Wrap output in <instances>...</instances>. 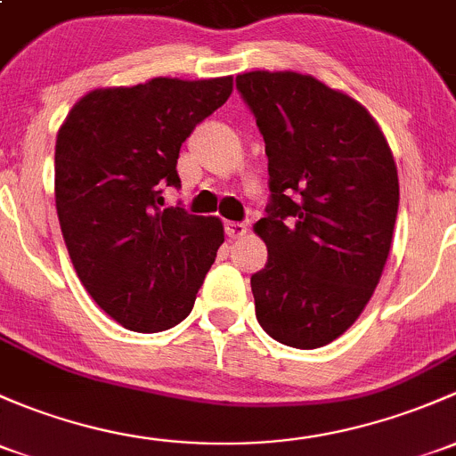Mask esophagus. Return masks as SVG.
Listing matches in <instances>:
<instances>
[{
    "mask_svg": "<svg viewBox=\"0 0 456 456\" xmlns=\"http://www.w3.org/2000/svg\"><path fill=\"white\" fill-rule=\"evenodd\" d=\"M224 232H227L229 238H240L248 232V227L244 223H227L224 224Z\"/></svg>",
    "mask_w": 456,
    "mask_h": 456,
    "instance_id": "esophagus-1",
    "label": "esophagus"
}]
</instances>
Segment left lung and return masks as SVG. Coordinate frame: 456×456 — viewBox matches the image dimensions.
<instances>
[{
    "mask_svg": "<svg viewBox=\"0 0 456 456\" xmlns=\"http://www.w3.org/2000/svg\"><path fill=\"white\" fill-rule=\"evenodd\" d=\"M236 87L266 143L271 203L253 232L268 262L251 277L268 337L332 343L371 299L395 227L393 152L358 100L297 71H247Z\"/></svg>",
    "mask_w": 456,
    "mask_h": 456,
    "instance_id": "left-lung-1",
    "label": "left lung"
}]
</instances>
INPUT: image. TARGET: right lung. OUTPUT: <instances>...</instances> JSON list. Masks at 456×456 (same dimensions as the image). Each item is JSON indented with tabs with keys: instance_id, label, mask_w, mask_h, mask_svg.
Here are the masks:
<instances>
[{
	"instance_id": "add662e5",
	"label": "right lung",
	"mask_w": 456,
	"mask_h": 456,
	"mask_svg": "<svg viewBox=\"0 0 456 456\" xmlns=\"http://www.w3.org/2000/svg\"><path fill=\"white\" fill-rule=\"evenodd\" d=\"M232 91V76L94 89L61 124L54 196L71 265L133 332L181 323L224 242L220 218L164 209L161 188H179L181 143Z\"/></svg>"
}]
</instances>
